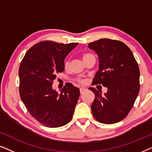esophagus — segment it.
Instances as JSON below:
<instances>
[{
    "label": "esophagus",
    "instance_id": "1",
    "mask_svg": "<svg viewBox=\"0 0 152 152\" xmlns=\"http://www.w3.org/2000/svg\"><path fill=\"white\" fill-rule=\"evenodd\" d=\"M84 91H85V88H80V93H81V94L84 93Z\"/></svg>",
    "mask_w": 152,
    "mask_h": 152
}]
</instances>
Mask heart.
<instances>
[{
    "instance_id": "1",
    "label": "heart",
    "mask_w": 152,
    "mask_h": 152,
    "mask_svg": "<svg viewBox=\"0 0 152 152\" xmlns=\"http://www.w3.org/2000/svg\"><path fill=\"white\" fill-rule=\"evenodd\" d=\"M93 55H91V54H89V53H86V54H84V55L82 56V58H83V61H84V59H86V58H88V57H90V56H92ZM69 64H70V62H69V61H65V64H64V66H65V68H68V66H69ZM80 82H81V83H84V82L83 80H80Z\"/></svg>"
}]
</instances>
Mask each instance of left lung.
I'll return each mask as SVG.
<instances>
[{
    "label": "left lung",
    "instance_id": "obj_1",
    "mask_svg": "<svg viewBox=\"0 0 152 152\" xmlns=\"http://www.w3.org/2000/svg\"><path fill=\"white\" fill-rule=\"evenodd\" d=\"M99 59L93 84L107 88L104 95L94 88L91 111L97 121L113 124L121 121L132 109L140 91V70L132 52L121 41L101 39L88 44Z\"/></svg>",
    "mask_w": 152,
    "mask_h": 152
}]
</instances>
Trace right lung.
Wrapping results in <instances>:
<instances>
[{
  "label": "right lung",
  "mask_w": 152,
  "mask_h": 152,
  "mask_svg": "<svg viewBox=\"0 0 152 152\" xmlns=\"http://www.w3.org/2000/svg\"><path fill=\"white\" fill-rule=\"evenodd\" d=\"M77 45L50 41L38 43L27 52L20 63V98L32 117L44 126H64L73 115L80 88L70 84L58 93L53 84L57 73L64 70L66 57Z\"/></svg>",
  "instance_id": "right-lung-1"
}]
</instances>
